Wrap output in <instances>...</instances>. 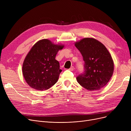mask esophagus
I'll list each match as a JSON object with an SVG mask.
<instances>
[{
  "mask_svg": "<svg viewBox=\"0 0 131 131\" xmlns=\"http://www.w3.org/2000/svg\"><path fill=\"white\" fill-rule=\"evenodd\" d=\"M74 67H73V66H71V68H70V69H69V70H70V71H73L74 70Z\"/></svg>",
  "mask_w": 131,
  "mask_h": 131,
  "instance_id": "obj_1",
  "label": "esophagus"
}]
</instances>
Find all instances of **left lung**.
<instances>
[{
  "mask_svg": "<svg viewBox=\"0 0 131 131\" xmlns=\"http://www.w3.org/2000/svg\"><path fill=\"white\" fill-rule=\"evenodd\" d=\"M84 61V72L77 77L78 83L88 90H98L111 79L114 62L106 47L93 38H84L75 43Z\"/></svg>",
  "mask_w": 131,
  "mask_h": 131,
  "instance_id": "1",
  "label": "left lung"
}]
</instances>
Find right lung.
<instances>
[{"label": "right lung", "instance_id": "1", "mask_svg": "<svg viewBox=\"0 0 131 131\" xmlns=\"http://www.w3.org/2000/svg\"><path fill=\"white\" fill-rule=\"evenodd\" d=\"M63 47L48 39L41 40L32 47L22 67L23 77L30 86L43 91L56 83L62 70L55 57Z\"/></svg>", "mask_w": 131, "mask_h": 131}]
</instances>
